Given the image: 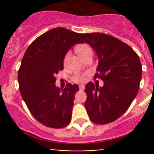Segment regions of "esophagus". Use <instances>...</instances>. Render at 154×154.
Segmentation results:
<instances>
[{
    "mask_svg": "<svg viewBox=\"0 0 154 154\" xmlns=\"http://www.w3.org/2000/svg\"><path fill=\"white\" fill-rule=\"evenodd\" d=\"M79 90H81V91H83V90H85V86L82 85H79Z\"/></svg>",
    "mask_w": 154,
    "mask_h": 154,
    "instance_id": "obj_1",
    "label": "esophagus"
}]
</instances>
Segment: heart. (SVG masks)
Here are the masks:
<instances>
[{
	"label": "heart",
	"instance_id": "obj_1",
	"mask_svg": "<svg viewBox=\"0 0 154 154\" xmlns=\"http://www.w3.org/2000/svg\"><path fill=\"white\" fill-rule=\"evenodd\" d=\"M76 51L78 54V55L80 56L82 59L85 58V56H87L88 55L93 54V51H92V48L88 44H82V45H79L76 48ZM70 56V53L68 52L67 54L65 55L64 59H63V61H64V63H66L67 61H68L69 59ZM86 74H77L74 76L73 80L76 82H84L85 81L86 78Z\"/></svg>",
	"mask_w": 154,
	"mask_h": 154
}]
</instances>
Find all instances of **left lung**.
<instances>
[{
  "label": "left lung",
  "mask_w": 154,
  "mask_h": 154,
  "mask_svg": "<svg viewBox=\"0 0 154 154\" xmlns=\"http://www.w3.org/2000/svg\"><path fill=\"white\" fill-rule=\"evenodd\" d=\"M79 35L96 53L98 66L94 78L104 82L103 87L92 82L86 84L85 107L93 122H112L128 110L137 94L142 77L140 61L131 47L111 35Z\"/></svg>",
  "instance_id": "obj_1"
}]
</instances>
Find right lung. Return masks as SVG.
Listing matches in <instances>:
<instances>
[{"mask_svg":"<svg viewBox=\"0 0 154 154\" xmlns=\"http://www.w3.org/2000/svg\"><path fill=\"white\" fill-rule=\"evenodd\" d=\"M80 43L78 33L54 28L35 39L23 56L18 73L21 95L35 119L48 128H64L71 121L79 87L68 83L61 90L55 76L63 70L68 51Z\"/></svg>","mask_w":154,"mask_h":154,"instance_id":"1","label":"right lung"}]
</instances>
